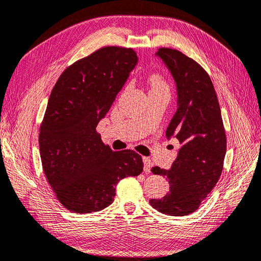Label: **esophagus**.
<instances>
[{"mask_svg": "<svg viewBox=\"0 0 261 261\" xmlns=\"http://www.w3.org/2000/svg\"><path fill=\"white\" fill-rule=\"evenodd\" d=\"M142 161H144V171L146 173H149L150 170H151V166H152V162L150 158L148 157H144L142 158Z\"/></svg>", "mask_w": 261, "mask_h": 261, "instance_id": "obj_1", "label": "esophagus"}]
</instances>
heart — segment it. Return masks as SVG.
<instances>
[{
	"instance_id": "obj_1",
	"label": "heart",
	"mask_w": 261,
	"mask_h": 261,
	"mask_svg": "<svg viewBox=\"0 0 261 261\" xmlns=\"http://www.w3.org/2000/svg\"><path fill=\"white\" fill-rule=\"evenodd\" d=\"M149 83H150V90H163V91H168L170 90V87H168L167 81L165 80L164 76L160 72H154L151 73L149 76Z\"/></svg>"
}]
</instances>
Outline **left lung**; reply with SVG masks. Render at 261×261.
<instances>
[{"label": "left lung", "instance_id": "obj_1", "mask_svg": "<svg viewBox=\"0 0 261 261\" xmlns=\"http://www.w3.org/2000/svg\"><path fill=\"white\" fill-rule=\"evenodd\" d=\"M156 55L164 61L176 84L177 110L166 137H175L181 148L171 170L151 168L154 174L170 180V192L149 202L166 215L187 216L200 207L221 177L226 152L225 129L206 70L177 49L161 47Z\"/></svg>", "mask_w": 261, "mask_h": 261}]
</instances>
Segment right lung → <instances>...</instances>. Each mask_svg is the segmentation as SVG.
<instances>
[{"mask_svg":"<svg viewBox=\"0 0 261 261\" xmlns=\"http://www.w3.org/2000/svg\"><path fill=\"white\" fill-rule=\"evenodd\" d=\"M137 62L132 48L101 47L66 68L50 93L39 152L49 186L70 212L101 211L113 202L120 180L142 172L139 154L113 151L96 130Z\"/></svg>","mask_w":261,"mask_h":261,"instance_id":"obj_1","label":"right lung"}]
</instances>
